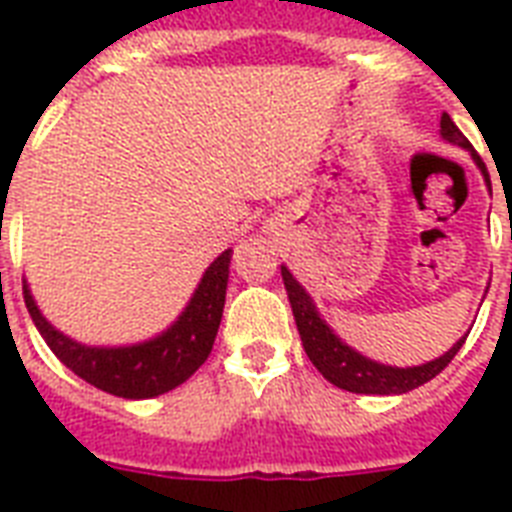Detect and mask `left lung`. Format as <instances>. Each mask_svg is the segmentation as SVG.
<instances>
[{
	"label": "left lung",
	"mask_w": 512,
	"mask_h": 512,
	"mask_svg": "<svg viewBox=\"0 0 512 512\" xmlns=\"http://www.w3.org/2000/svg\"><path fill=\"white\" fill-rule=\"evenodd\" d=\"M441 135H444L449 143H457V146L468 148L470 140L457 130V124L452 122V116H441ZM476 156V151H473ZM476 162L481 170H486L484 162L476 156ZM281 279H284V287H287L289 303H292V313H295L297 332H300V340H303V348L308 353V358L313 361V366L319 369L324 377H327L332 385L342 390H350V393H377V396H390V393H406V390H414L430 382L436 374H441L449 366L457 350L462 348V337L452 350H446L444 356L430 361V364L422 366H409V369H396V366L377 364L372 358H364L361 353H356L353 348H348L345 342L337 335H332V329L319 319L316 313V305L311 303V297L305 295V289L292 279V273L287 268H281Z\"/></svg>",
	"instance_id": "obj_1"
}]
</instances>
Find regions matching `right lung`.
<instances>
[{
  "mask_svg": "<svg viewBox=\"0 0 512 512\" xmlns=\"http://www.w3.org/2000/svg\"><path fill=\"white\" fill-rule=\"evenodd\" d=\"M228 263H231V249H225L209 265L196 295L191 297V305L164 335L130 348L79 345L47 324L26 287H23V300L39 335L71 372L111 396L154 398L188 380L212 353L217 327L223 319Z\"/></svg>",
  "mask_w": 512,
  "mask_h": 512,
  "instance_id": "right-lung-1",
  "label": "right lung"
}]
</instances>
